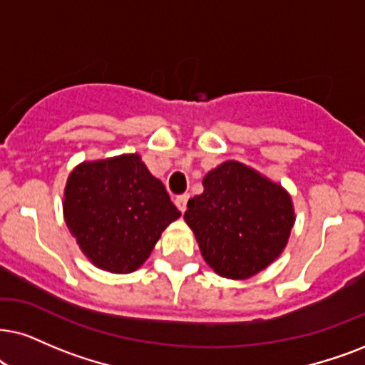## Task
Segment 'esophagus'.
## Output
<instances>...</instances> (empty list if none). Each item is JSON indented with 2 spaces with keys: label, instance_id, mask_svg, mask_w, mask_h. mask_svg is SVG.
I'll return each instance as SVG.
<instances>
[{
  "label": "esophagus",
  "instance_id": "34e87169",
  "mask_svg": "<svg viewBox=\"0 0 365 365\" xmlns=\"http://www.w3.org/2000/svg\"><path fill=\"white\" fill-rule=\"evenodd\" d=\"M188 200H190V195H188V193H183V195H178L177 198H175V205L178 207L180 212H185Z\"/></svg>",
  "mask_w": 365,
  "mask_h": 365
}]
</instances>
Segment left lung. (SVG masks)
I'll return each mask as SVG.
<instances>
[{"label":"left lung","mask_w":365,"mask_h":365,"mask_svg":"<svg viewBox=\"0 0 365 365\" xmlns=\"http://www.w3.org/2000/svg\"><path fill=\"white\" fill-rule=\"evenodd\" d=\"M183 215L204 261L227 279H247L284 251L294 225L292 195L257 170L227 160L202 180Z\"/></svg>","instance_id":"obj_1"}]
</instances>
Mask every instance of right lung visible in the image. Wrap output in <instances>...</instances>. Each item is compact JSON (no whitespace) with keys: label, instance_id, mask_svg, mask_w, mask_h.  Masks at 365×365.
I'll use <instances>...</instances> for the list:
<instances>
[{"label":"right lung","instance_id":"add662e5","mask_svg":"<svg viewBox=\"0 0 365 365\" xmlns=\"http://www.w3.org/2000/svg\"><path fill=\"white\" fill-rule=\"evenodd\" d=\"M62 207L87 259L116 274L136 271L180 217L138 153L82 161L68 173Z\"/></svg>","mask_w":365,"mask_h":365}]
</instances>
